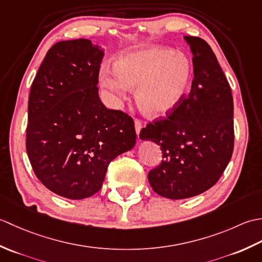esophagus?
<instances>
[{
    "label": "esophagus",
    "mask_w": 262,
    "mask_h": 262,
    "mask_svg": "<svg viewBox=\"0 0 262 262\" xmlns=\"http://www.w3.org/2000/svg\"><path fill=\"white\" fill-rule=\"evenodd\" d=\"M142 127H143L142 122H141L140 120H138V119H136V120H135V130H136V134H137V135H140Z\"/></svg>",
    "instance_id": "esophagus-1"
}]
</instances>
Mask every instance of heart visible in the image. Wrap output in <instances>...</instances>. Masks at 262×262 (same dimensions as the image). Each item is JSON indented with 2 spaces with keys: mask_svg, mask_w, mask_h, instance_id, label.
I'll return each mask as SVG.
<instances>
[{
  "mask_svg": "<svg viewBox=\"0 0 262 262\" xmlns=\"http://www.w3.org/2000/svg\"><path fill=\"white\" fill-rule=\"evenodd\" d=\"M190 62L168 47L152 46L126 53L116 70L103 71L100 81L117 99L136 89V102L144 114L160 117L169 114L186 96L191 83Z\"/></svg>",
  "mask_w": 262,
  "mask_h": 262,
  "instance_id": "1",
  "label": "heart"
}]
</instances>
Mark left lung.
<instances>
[{
    "label": "left lung",
    "mask_w": 262,
    "mask_h": 262,
    "mask_svg": "<svg viewBox=\"0 0 262 262\" xmlns=\"http://www.w3.org/2000/svg\"><path fill=\"white\" fill-rule=\"evenodd\" d=\"M193 54L191 90L145 128L141 140L160 145L163 160L148 172L153 190L169 199L202 193L220 180L234 147L233 97L214 52L204 39L185 36Z\"/></svg>",
    "instance_id": "left-lung-1"
}]
</instances>
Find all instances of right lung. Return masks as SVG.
Masks as SVG:
<instances>
[{
    "instance_id": "add662e5",
    "label": "right lung",
    "mask_w": 262,
    "mask_h": 262,
    "mask_svg": "<svg viewBox=\"0 0 262 262\" xmlns=\"http://www.w3.org/2000/svg\"><path fill=\"white\" fill-rule=\"evenodd\" d=\"M103 52L89 39L49 49L32 82L26 148L43 186L69 199L100 190L109 163L135 146L134 120L98 94Z\"/></svg>"
}]
</instances>
